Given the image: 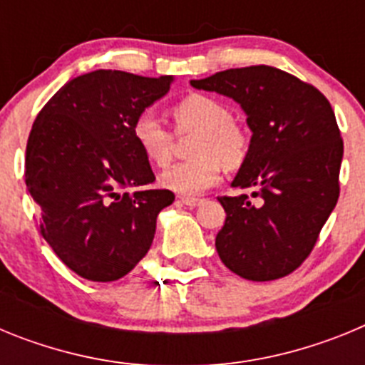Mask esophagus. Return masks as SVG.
<instances>
[{
  "label": "esophagus",
  "mask_w": 365,
  "mask_h": 365,
  "mask_svg": "<svg viewBox=\"0 0 365 365\" xmlns=\"http://www.w3.org/2000/svg\"><path fill=\"white\" fill-rule=\"evenodd\" d=\"M180 202H182V205H186V206H190V208H195V206L201 205L202 199L188 197V195H182V197H180Z\"/></svg>",
  "instance_id": "esophagus-1"
}]
</instances>
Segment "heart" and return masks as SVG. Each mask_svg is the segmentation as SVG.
I'll use <instances>...</instances> for the list:
<instances>
[{"instance_id": "1", "label": "heart", "mask_w": 365, "mask_h": 365, "mask_svg": "<svg viewBox=\"0 0 365 365\" xmlns=\"http://www.w3.org/2000/svg\"><path fill=\"white\" fill-rule=\"evenodd\" d=\"M180 133H197L192 144L193 160L168 168L160 185L182 195H199L221 179L222 164L230 170L247 157V135L234 124V115L221 100L190 95L173 109ZM133 138L140 151L157 166H166L173 153V137L153 109L135 118Z\"/></svg>"}]
</instances>
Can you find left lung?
Here are the masks:
<instances>
[{"instance_id":"8db88e82","label":"left lung","mask_w":365,"mask_h":365,"mask_svg":"<svg viewBox=\"0 0 365 365\" xmlns=\"http://www.w3.org/2000/svg\"><path fill=\"white\" fill-rule=\"evenodd\" d=\"M241 106L252 131L232 180L247 193L217 197L227 212L215 237L221 261L250 282L291 274L311 254L340 195L344 143L329 100L316 87L269 66L190 80Z\"/></svg>"}]
</instances>
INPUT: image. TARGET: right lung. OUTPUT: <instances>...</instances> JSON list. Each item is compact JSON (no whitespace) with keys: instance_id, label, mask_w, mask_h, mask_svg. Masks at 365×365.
Returning <instances> with one entry per match:
<instances>
[{"instance_id":"right-lung-1","label":"right lung","mask_w":365,"mask_h":365,"mask_svg":"<svg viewBox=\"0 0 365 365\" xmlns=\"http://www.w3.org/2000/svg\"><path fill=\"white\" fill-rule=\"evenodd\" d=\"M173 76L124 71L80 74L38 113L25 153V182L41 212L40 232L73 272L115 282L150 250L170 190L128 188L155 180L133 122L163 98Z\"/></svg>"}]
</instances>
